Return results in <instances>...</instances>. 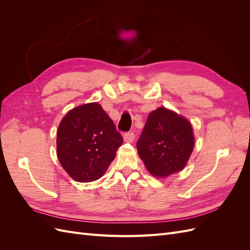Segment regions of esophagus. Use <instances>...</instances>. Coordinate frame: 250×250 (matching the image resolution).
<instances>
[{
	"mask_svg": "<svg viewBox=\"0 0 250 250\" xmlns=\"http://www.w3.org/2000/svg\"><path fill=\"white\" fill-rule=\"evenodd\" d=\"M134 140V133L132 131L129 132H126L124 134V141L127 143H131Z\"/></svg>",
	"mask_w": 250,
	"mask_h": 250,
	"instance_id": "34e87169",
	"label": "esophagus"
}]
</instances>
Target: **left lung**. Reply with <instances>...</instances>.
Here are the masks:
<instances>
[{
	"instance_id": "obj_1",
	"label": "left lung",
	"mask_w": 250,
	"mask_h": 250,
	"mask_svg": "<svg viewBox=\"0 0 250 250\" xmlns=\"http://www.w3.org/2000/svg\"><path fill=\"white\" fill-rule=\"evenodd\" d=\"M194 143L191 123L176 112L160 107L148 116L137 148L153 176L167 177L185 168Z\"/></svg>"
}]
</instances>
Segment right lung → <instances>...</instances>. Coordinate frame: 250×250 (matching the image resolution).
<instances>
[{
	"mask_svg": "<svg viewBox=\"0 0 250 250\" xmlns=\"http://www.w3.org/2000/svg\"><path fill=\"white\" fill-rule=\"evenodd\" d=\"M123 138L100 104L71 109L57 130V156L66 173L79 183L99 179L116 157Z\"/></svg>",
	"mask_w": 250,
	"mask_h": 250,
	"instance_id": "obj_1",
	"label": "right lung"
}]
</instances>
